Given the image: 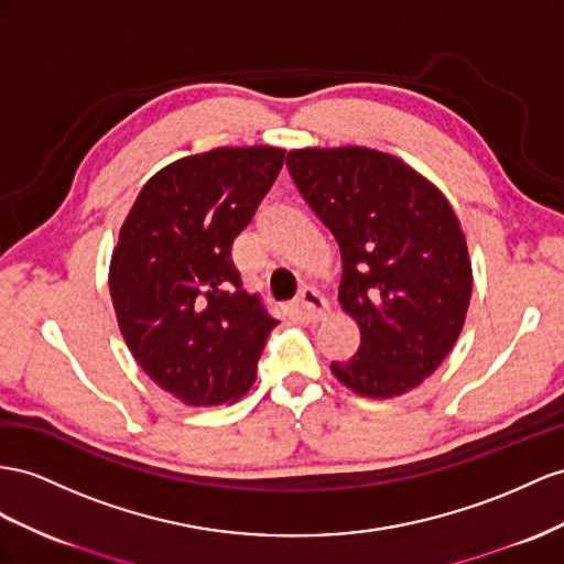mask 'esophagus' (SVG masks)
Instances as JSON below:
<instances>
[{
	"instance_id": "1",
	"label": "esophagus",
	"mask_w": 564,
	"mask_h": 564,
	"mask_svg": "<svg viewBox=\"0 0 564 564\" xmlns=\"http://www.w3.org/2000/svg\"><path fill=\"white\" fill-rule=\"evenodd\" d=\"M295 305H297L300 314L305 316V319H310V322H319V319H324V316L328 314L326 297L319 291H314V288H302Z\"/></svg>"
}]
</instances>
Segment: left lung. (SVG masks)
Segmentation results:
<instances>
[{
	"label": "left lung",
	"instance_id": "8db88e82",
	"mask_svg": "<svg viewBox=\"0 0 564 564\" xmlns=\"http://www.w3.org/2000/svg\"><path fill=\"white\" fill-rule=\"evenodd\" d=\"M288 171L343 257L338 300L359 350L330 362L357 395L395 398L441 367L471 297L467 240L451 202L414 169L369 148L295 150Z\"/></svg>",
	"mask_w": 564,
	"mask_h": 564
}]
</instances>
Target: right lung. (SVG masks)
I'll list each match as a JSON object with an SVG mask.
<instances>
[{
	"label": "right lung",
	"mask_w": 564,
	"mask_h": 564,
	"mask_svg": "<svg viewBox=\"0 0 564 564\" xmlns=\"http://www.w3.org/2000/svg\"><path fill=\"white\" fill-rule=\"evenodd\" d=\"M279 148L183 156L142 185L111 254L109 293L128 350L185 405L236 402L257 377L271 319L230 257L283 166Z\"/></svg>",
	"instance_id": "add662e5"
}]
</instances>
